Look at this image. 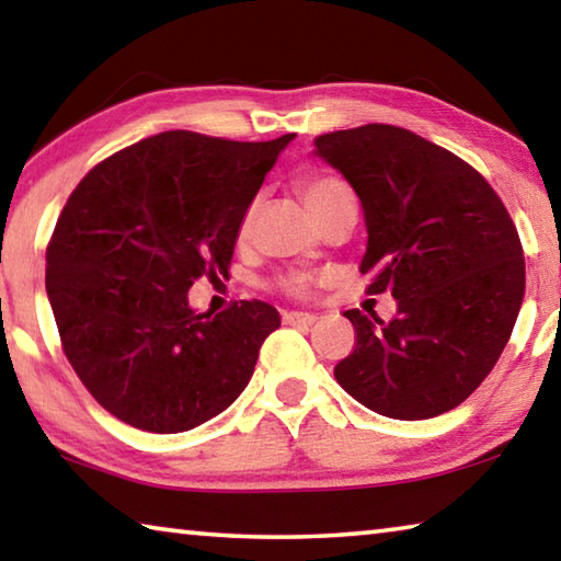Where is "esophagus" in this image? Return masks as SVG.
Listing matches in <instances>:
<instances>
[{"instance_id": "34e87169", "label": "esophagus", "mask_w": 561, "mask_h": 561, "mask_svg": "<svg viewBox=\"0 0 561 561\" xmlns=\"http://www.w3.org/2000/svg\"><path fill=\"white\" fill-rule=\"evenodd\" d=\"M282 319H284V324H289V327H311L319 321V317L307 314V311H287Z\"/></svg>"}]
</instances>
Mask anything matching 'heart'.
Returning <instances> with one entry per match:
<instances>
[{"instance_id":"obj_1","label":"heart","mask_w":561,"mask_h":561,"mask_svg":"<svg viewBox=\"0 0 561 561\" xmlns=\"http://www.w3.org/2000/svg\"><path fill=\"white\" fill-rule=\"evenodd\" d=\"M297 187H299V195L304 197V203H307L309 210L314 213L317 220L321 215H327L331 207H336L341 203H354V193H351V187L341 178L329 175V173L304 175L297 183ZM250 222H252V210L242 217V225H240L242 234L250 230ZM282 287L289 294H304L309 287V279L304 277V274H289V277L282 279Z\"/></svg>"}]
</instances>
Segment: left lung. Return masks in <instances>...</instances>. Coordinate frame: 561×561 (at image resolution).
Segmentation results:
<instances>
[{"mask_svg": "<svg viewBox=\"0 0 561 561\" xmlns=\"http://www.w3.org/2000/svg\"><path fill=\"white\" fill-rule=\"evenodd\" d=\"M314 146L364 207L366 291L398 301L388 324L346 311L356 346L336 381L396 421L453 411L497 364L525 297L507 207L472 165L405 128L368 123Z\"/></svg>", "mask_w": 561, "mask_h": 561, "instance_id": "obj_1", "label": "left lung"}]
</instances>
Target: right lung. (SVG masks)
<instances>
[{"mask_svg": "<svg viewBox=\"0 0 561 561\" xmlns=\"http://www.w3.org/2000/svg\"><path fill=\"white\" fill-rule=\"evenodd\" d=\"M289 140L165 130L103 160L66 201L46 294L76 376L118 421L183 433L250 383L279 311L252 299L197 314L187 289L227 277L247 207Z\"/></svg>", "mask_w": 561, "mask_h": 561, "instance_id": "add662e5", "label": "right lung"}]
</instances>
